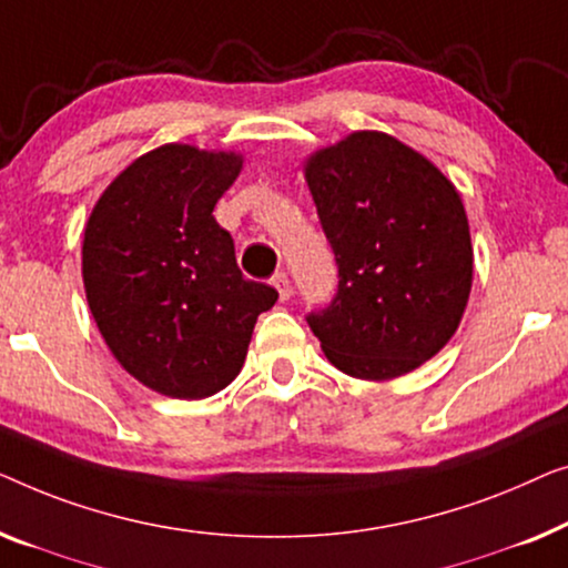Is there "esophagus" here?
<instances>
[{
    "mask_svg": "<svg viewBox=\"0 0 568 568\" xmlns=\"http://www.w3.org/2000/svg\"><path fill=\"white\" fill-rule=\"evenodd\" d=\"M273 287L277 291V295H281V301H287L291 298V281H287V275L285 273H275L273 275Z\"/></svg>",
    "mask_w": 568,
    "mask_h": 568,
    "instance_id": "esophagus-1",
    "label": "esophagus"
}]
</instances>
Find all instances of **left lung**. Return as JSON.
I'll return each mask as SVG.
<instances>
[{"label": "left lung", "instance_id": "1", "mask_svg": "<svg viewBox=\"0 0 568 568\" xmlns=\"http://www.w3.org/2000/svg\"><path fill=\"white\" fill-rule=\"evenodd\" d=\"M339 265L332 306L308 316L337 371L394 381L458 332L474 285V244L458 187L417 149L353 131L303 159Z\"/></svg>", "mask_w": 568, "mask_h": 568}]
</instances>
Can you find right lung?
I'll return each mask as SVG.
<instances>
[{"instance_id": "obj_1", "label": "right lung", "mask_w": 568, "mask_h": 568, "mask_svg": "<svg viewBox=\"0 0 568 568\" xmlns=\"http://www.w3.org/2000/svg\"><path fill=\"white\" fill-rule=\"evenodd\" d=\"M244 154L164 143L133 159L84 223L82 281L94 324L125 373L170 398L236 378L277 291L246 281L213 207Z\"/></svg>"}]
</instances>
